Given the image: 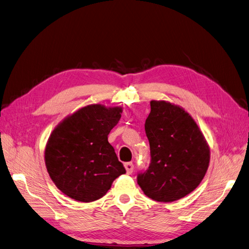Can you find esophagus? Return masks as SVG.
Masks as SVG:
<instances>
[{"instance_id": "esophagus-1", "label": "esophagus", "mask_w": 249, "mask_h": 249, "mask_svg": "<svg viewBox=\"0 0 249 249\" xmlns=\"http://www.w3.org/2000/svg\"><path fill=\"white\" fill-rule=\"evenodd\" d=\"M124 167L126 169V173L127 175H131L132 171H133V164L131 162H128V163H125L124 164Z\"/></svg>"}]
</instances>
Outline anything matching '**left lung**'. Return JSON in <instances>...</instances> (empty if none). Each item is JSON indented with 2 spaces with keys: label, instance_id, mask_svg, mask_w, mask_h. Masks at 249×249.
<instances>
[{
  "label": "left lung",
  "instance_id": "8db88e82",
  "mask_svg": "<svg viewBox=\"0 0 249 249\" xmlns=\"http://www.w3.org/2000/svg\"><path fill=\"white\" fill-rule=\"evenodd\" d=\"M151 162L138 176L143 193L158 202H174L200 185L210 161V148L194 118L179 105L150 101L145 121Z\"/></svg>",
  "mask_w": 249,
  "mask_h": 249
}]
</instances>
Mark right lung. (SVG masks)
<instances>
[{
	"mask_svg": "<svg viewBox=\"0 0 249 249\" xmlns=\"http://www.w3.org/2000/svg\"><path fill=\"white\" fill-rule=\"evenodd\" d=\"M123 108L90 104L69 114L54 127L44 159L50 179L62 193L79 202L106 195L126 170L118 160L108 135Z\"/></svg>",
	"mask_w": 249,
	"mask_h": 249,
	"instance_id": "right-lung-1",
	"label": "right lung"
}]
</instances>
